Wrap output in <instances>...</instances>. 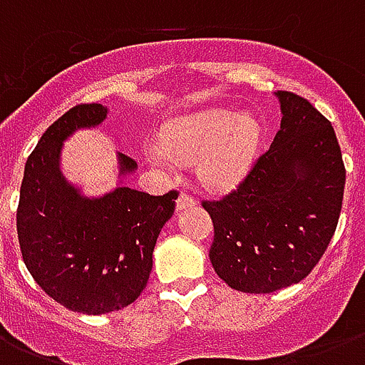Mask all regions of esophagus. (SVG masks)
I'll use <instances>...</instances> for the list:
<instances>
[{
    "instance_id": "obj_1",
    "label": "esophagus",
    "mask_w": 365,
    "mask_h": 365,
    "mask_svg": "<svg viewBox=\"0 0 365 365\" xmlns=\"http://www.w3.org/2000/svg\"><path fill=\"white\" fill-rule=\"evenodd\" d=\"M191 206H195L193 197L187 193H180V197H178V200H176L178 210H185V208H191Z\"/></svg>"
}]
</instances>
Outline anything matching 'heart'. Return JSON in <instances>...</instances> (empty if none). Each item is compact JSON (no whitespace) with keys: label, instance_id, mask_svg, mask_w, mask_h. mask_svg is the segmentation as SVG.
Instances as JSON below:
<instances>
[{"label":"heart","instance_id":"1","mask_svg":"<svg viewBox=\"0 0 365 365\" xmlns=\"http://www.w3.org/2000/svg\"><path fill=\"white\" fill-rule=\"evenodd\" d=\"M261 126L254 117L237 111H205L180 117L166 126L160 142L148 148L149 163L174 172L180 163L197 161V176L205 185L227 189L239 183L252 166Z\"/></svg>","mask_w":365,"mask_h":365}]
</instances>
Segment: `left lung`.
Returning a JSON list of instances; mask_svg holds the SVG:
<instances>
[{
  "label": "left lung",
  "mask_w": 365,
  "mask_h": 365,
  "mask_svg": "<svg viewBox=\"0 0 365 365\" xmlns=\"http://www.w3.org/2000/svg\"><path fill=\"white\" fill-rule=\"evenodd\" d=\"M282 121L271 148L239 187L202 200L214 223L217 277L246 294H271L309 274L339 222L345 165L331 123L309 102L278 91Z\"/></svg>",
  "instance_id": "1"
}]
</instances>
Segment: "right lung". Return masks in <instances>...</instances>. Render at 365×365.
<instances>
[{"mask_svg":"<svg viewBox=\"0 0 365 365\" xmlns=\"http://www.w3.org/2000/svg\"><path fill=\"white\" fill-rule=\"evenodd\" d=\"M106 115L102 104H79L48 126L26 160L16 208L26 269L48 297L83 314L119 311L140 297L178 199V191L155 197L123 185L88 199L66 182L62 142ZM119 165L123 176L136 170V160L123 153Z\"/></svg>","mask_w":365,"mask_h":365,"instance_id":"right-lung-1","label":"right lung"}]
</instances>
